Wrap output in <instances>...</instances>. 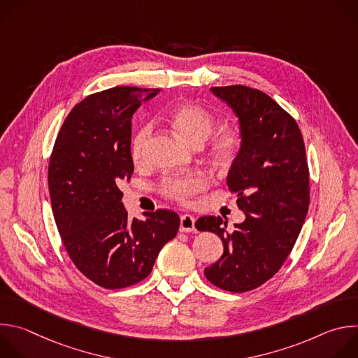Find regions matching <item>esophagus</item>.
<instances>
[{"label": "esophagus", "mask_w": 358, "mask_h": 358, "mask_svg": "<svg viewBox=\"0 0 358 358\" xmlns=\"http://www.w3.org/2000/svg\"><path fill=\"white\" fill-rule=\"evenodd\" d=\"M180 231L181 232H194L195 231V218L192 215H189V214L181 215Z\"/></svg>", "instance_id": "1"}]
</instances>
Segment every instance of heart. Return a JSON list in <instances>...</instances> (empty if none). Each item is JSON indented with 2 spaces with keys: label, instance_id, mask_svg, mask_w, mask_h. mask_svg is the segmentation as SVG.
I'll list each match as a JSON object with an SVG mask.
<instances>
[{
  "label": "heart",
  "instance_id": "b5f03b06",
  "mask_svg": "<svg viewBox=\"0 0 358 358\" xmlns=\"http://www.w3.org/2000/svg\"><path fill=\"white\" fill-rule=\"evenodd\" d=\"M169 120L177 133L192 145H201L206 141L215 124L214 116L207 109L192 103L176 106L170 112ZM150 136L151 124H144L131 138L130 155L136 164H143L147 160ZM242 145V133L235 127H224L218 130L210 141L211 157L217 164L228 167L238 159ZM208 185L210 181L206 174L192 171L164 177L159 184V191L163 196L181 203V206H191L194 198L206 191Z\"/></svg>",
  "mask_w": 358,
  "mask_h": 358
}]
</instances>
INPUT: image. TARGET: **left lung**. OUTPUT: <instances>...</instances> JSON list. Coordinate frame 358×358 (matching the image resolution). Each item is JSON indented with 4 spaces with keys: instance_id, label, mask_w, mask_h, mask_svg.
<instances>
[{
    "instance_id": "obj_1",
    "label": "left lung",
    "mask_w": 358,
    "mask_h": 358,
    "mask_svg": "<svg viewBox=\"0 0 358 358\" xmlns=\"http://www.w3.org/2000/svg\"><path fill=\"white\" fill-rule=\"evenodd\" d=\"M241 122L243 145L228 174L246 220L227 229L221 217H201L198 231L224 243L203 273L217 287L243 293L273 278L292 252L310 202L309 166L296 120L266 93L242 85L214 86Z\"/></svg>"
}]
</instances>
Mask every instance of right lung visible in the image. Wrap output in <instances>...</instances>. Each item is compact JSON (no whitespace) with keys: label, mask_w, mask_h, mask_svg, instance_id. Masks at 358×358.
Here are the masks:
<instances>
[{"label":"right lung","mask_w":358,"mask_h":358,"mask_svg":"<svg viewBox=\"0 0 358 358\" xmlns=\"http://www.w3.org/2000/svg\"><path fill=\"white\" fill-rule=\"evenodd\" d=\"M160 89L116 86L93 93L65 119L48 166L50 203L62 243L78 271L105 289L145 279L178 231L171 210L130 221L122 184L130 182L131 117Z\"/></svg>","instance_id":"add662e5"}]
</instances>
